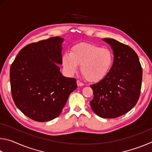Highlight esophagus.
<instances>
[{"label":"esophagus","instance_id":"1","mask_svg":"<svg viewBox=\"0 0 152 152\" xmlns=\"http://www.w3.org/2000/svg\"><path fill=\"white\" fill-rule=\"evenodd\" d=\"M76 82H77V85H78V86H82L84 85V83H82V82L78 80L76 81Z\"/></svg>","mask_w":152,"mask_h":152}]
</instances>
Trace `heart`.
<instances>
[{"label": "heart", "mask_w": 152, "mask_h": 152, "mask_svg": "<svg viewBox=\"0 0 152 152\" xmlns=\"http://www.w3.org/2000/svg\"><path fill=\"white\" fill-rule=\"evenodd\" d=\"M61 61L69 76L75 74L78 65H81V72L87 80L96 82L109 73L113 61V55L109 48L83 43L74 45L70 52H64Z\"/></svg>", "instance_id": "obj_1"}]
</instances>
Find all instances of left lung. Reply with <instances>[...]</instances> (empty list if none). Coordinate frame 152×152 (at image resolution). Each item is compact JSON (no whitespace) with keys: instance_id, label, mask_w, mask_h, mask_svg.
<instances>
[{"instance_id":"left-lung-1","label":"left lung","mask_w":152,"mask_h":152,"mask_svg":"<svg viewBox=\"0 0 152 152\" xmlns=\"http://www.w3.org/2000/svg\"><path fill=\"white\" fill-rule=\"evenodd\" d=\"M110 45L114 61L109 73L92 84L94 97L91 109L102 118H116L132 109L140 96L142 68L138 56L132 48L118 41L104 38Z\"/></svg>"}]
</instances>
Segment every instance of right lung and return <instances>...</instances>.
Wrapping results in <instances>:
<instances>
[{
  "label": "right lung",
  "mask_w": 152,
  "mask_h": 152,
  "mask_svg": "<svg viewBox=\"0 0 152 152\" xmlns=\"http://www.w3.org/2000/svg\"><path fill=\"white\" fill-rule=\"evenodd\" d=\"M64 39L53 37L31 43L18 53L10 68L12 97L25 115L45 122L59 116L69 95L77 88L75 78L62 76Z\"/></svg>",
  "instance_id": "right-lung-1"
}]
</instances>
